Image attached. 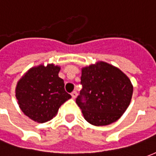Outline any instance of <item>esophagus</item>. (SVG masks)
Here are the masks:
<instances>
[{
    "label": "esophagus",
    "instance_id": "obj_1",
    "mask_svg": "<svg viewBox=\"0 0 156 156\" xmlns=\"http://www.w3.org/2000/svg\"><path fill=\"white\" fill-rule=\"evenodd\" d=\"M71 95H72V98L74 99V98H76V97H77V95H78V93H77V92H76V91L72 92Z\"/></svg>",
    "mask_w": 156,
    "mask_h": 156
}]
</instances>
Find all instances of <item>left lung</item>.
<instances>
[{"label": "left lung", "mask_w": 156, "mask_h": 156, "mask_svg": "<svg viewBox=\"0 0 156 156\" xmlns=\"http://www.w3.org/2000/svg\"><path fill=\"white\" fill-rule=\"evenodd\" d=\"M81 84L76 103L93 125L105 126L117 121L130 104L133 85L129 78L105 62L82 68Z\"/></svg>", "instance_id": "8db88e82"}]
</instances>
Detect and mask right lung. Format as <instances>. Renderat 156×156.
I'll list each match as a JSON object with an SVG mask.
<instances>
[{
    "mask_svg": "<svg viewBox=\"0 0 156 156\" xmlns=\"http://www.w3.org/2000/svg\"><path fill=\"white\" fill-rule=\"evenodd\" d=\"M59 66L41 64L30 68L16 84V97L22 111L37 123L55 117L63 103L71 98L58 77Z\"/></svg>",
    "mask_w": 156,
    "mask_h": 156,
    "instance_id": "1",
    "label": "right lung"
}]
</instances>
